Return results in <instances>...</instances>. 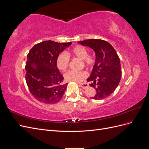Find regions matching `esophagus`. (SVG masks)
I'll list each match as a JSON object with an SVG mask.
<instances>
[{"mask_svg":"<svg viewBox=\"0 0 149 149\" xmlns=\"http://www.w3.org/2000/svg\"><path fill=\"white\" fill-rule=\"evenodd\" d=\"M80 87H81L83 89H86L87 88L89 87V84L88 83H80L79 84Z\"/></svg>","mask_w":149,"mask_h":149,"instance_id":"1","label":"esophagus"}]
</instances>
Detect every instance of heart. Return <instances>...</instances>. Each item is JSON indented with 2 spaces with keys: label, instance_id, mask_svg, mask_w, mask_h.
Returning a JSON list of instances; mask_svg holds the SVG:
<instances>
[{
  "label": "heart",
  "instance_id": "1",
  "mask_svg": "<svg viewBox=\"0 0 149 149\" xmlns=\"http://www.w3.org/2000/svg\"><path fill=\"white\" fill-rule=\"evenodd\" d=\"M70 54L78 57L83 60L84 64L88 67H91L95 63V58L93 55H89L87 49L81 45H76L71 49ZM70 63V57L65 53L58 55L56 58V66L61 71H65ZM87 73L85 71H76L70 70L64 74L66 81H68L80 82L86 78Z\"/></svg>",
  "mask_w": 149,
  "mask_h": 149
}]
</instances>
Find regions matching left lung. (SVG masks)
<instances>
[{"label": "left lung", "mask_w": 149, "mask_h": 149, "mask_svg": "<svg viewBox=\"0 0 149 149\" xmlns=\"http://www.w3.org/2000/svg\"><path fill=\"white\" fill-rule=\"evenodd\" d=\"M78 43L93 49L96 60L91 74L87 79L89 86L96 89L93 100H103L113 93L121 78L120 59L110 43L100 39H89Z\"/></svg>", "instance_id": "8db88e82"}]
</instances>
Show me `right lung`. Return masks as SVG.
<instances>
[{
    "instance_id": "obj_1",
    "label": "right lung",
    "mask_w": 149,
    "mask_h": 149,
    "mask_svg": "<svg viewBox=\"0 0 149 149\" xmlns=\"http://www.w3.org/2000/svg\"><path fill=\"white\" fill-rule=\"evenodd\" d=\"M71 42L58 43L52 40L36 44L27 55L25 79L29 91L40 102L53 104L59 102L68 83L56 66V58Z\"/></svg>"
}]
</instances>
